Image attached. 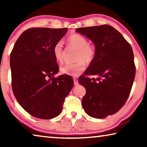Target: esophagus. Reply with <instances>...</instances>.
I'll list each match as a JSON object with an SVG mask.
<instances>
[{
  "label": "esophagus",
  "instance_id": "obj_1",
  "mask_svg": "<svg viewBox=\"0 0 147 147\" xmlns=\"http://www.w3.org/2000/svg\"><path fill=\"white\" fill-rule=\"evenodd\" d=\"M73 80H74V85H75V86L78 85V78H73Z\"/></svg>",
  "mask_w": 147,
  "mask_h": 147
}]
</instances>
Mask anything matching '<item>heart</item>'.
<instances>
[{
    "mask_svg": "<svg viewBox=\"0 0 147 147\" xmlns=\"http://www.w3.org/2000/svg\"><path fill=\"white\" fill-rule=\"evenodd\" d=\"M67 43L78 50L76 55L77 61L74 63H67L61 67L60 72L63 74L77 76L86 68L85 61L87 63H90L93 61L95 56V49L94 47L88 44L87 39L81 35L73 34L67 39ZM53 54L56 60L59 63L63 62V44L58 41L54 45L53 47Z\"/></svg>",
    "mask_w": 147,
    "mask_h": 147,
    "instance_id": "obj_1",
    "label": "heart"
}]
</instances>
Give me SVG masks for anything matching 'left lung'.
<instances>
[{
  "label": "left lung",
  "instance_id": "8db88e82",
  "mask_svg": "<svg viewBox=\"0 0 147 147\" xmlns=\"http://www.w3.org/2000/svg\"><path fill=\"white\" fill-rule=\"evenodd\" d=\"M93 42L95 56L78 82L86 89L82 104L88 115L96 119L113 115L130 95L136 75L132 49L122 34L111 26L76 28ZM87 75H98L89 79ZM97 80L98 82L96 81Z\"/></svg>",
  "mask_w": 147,
  "mask_h": 147
}]
</instances>
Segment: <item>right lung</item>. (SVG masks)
Wrapping results in <instances>:
<instances>
[{
	"mask_svg": "<svg viewBox=\"0 0 147 147\" xmlns=\"http://www.w3.org/2000/svg\"><path fill=\"white\" fill-rule=\"evenodd\" d=\"M67 28H33L21 34L10 54L11 85L19 104L31 115L51 119L61 113L73 88L71 76L58 73L53 47Z\"/></svg>",
	"mask_w": 147,
	"mask_h": 147,
	"instance_id": "obj_1",
	"label": "right lung"
}]
</instances>
